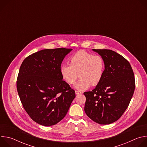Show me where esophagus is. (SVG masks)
<instances>
[{
    "label": "esophagus",
    "instance_id": "esophagus-1",
    "mask_svg": "<svg viewBox=\"0 0 147 147\" xmlns=\"http://www.w3.org/2000/svg\"><path fill=\"white\" fill-rule=\"evenodd\" d=\"M75 93H76V95H80V94H82L81 92L78 91H75Z\"/></svg>",
    "mask_w": 147,
    "mask_h": 147
}]
</instances>
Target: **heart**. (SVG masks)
<instances>
[{
    "mask_svg": "<svg viewBox=\"0 0 147 147\" xmlns=\"http://www.w3.org/2000/svg\"><path fill=\"white\" fill-rule=\"evenodd\" d=\"M70 63V65H62L60 71L63 78L70 84H73L78 76L80 77L74 86L76 90H86L91 85L98 84L101 81L105 70L101 56L80 51L73 55Z\"/></svg>",
    "mask_w": 147,
    "mask_h": 147,
    "instance_id": "heart-1",
    "label": "heart"
}]
</instances>
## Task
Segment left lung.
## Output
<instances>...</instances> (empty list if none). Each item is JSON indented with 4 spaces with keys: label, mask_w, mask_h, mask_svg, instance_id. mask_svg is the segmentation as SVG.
<instances>
[{
    "label": "left lung",
    "mask_w": 147,
    "mask_h": 147,
    "mask_svg": "<svg viewBox=\"0 0 147 147\" xmlns=\"http://www.w3.org/2000/svg\"><path fill=\"white\" fill-rule=\"evenodd\" d=\"M103 59V77L95 89L84 93V111L94 121L109 124L127 108L135 90V78L129 62L110 49H92Z\"/></svg>",
    "instance_id": "obj_1"
}]
</instances>
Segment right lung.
<instances>
[{
  "label": "right lung",
  "instance_id": "right-lung-1",
  "mask_svg": "<svg viewBox=\"0 0 147 147\" xmlns=\"http://www.w3.org/2000/svg\"><path fill=\"white\" fill-rule=\"evenodd\" d=\"M73 49H44L23 61L17 80V92L23 106L36 123L51 126L66 115L75 91L63 80L60 69Z\"/></svg>",
  "mask_w": 147,
  "mask_h": 147
}]
</instances>
